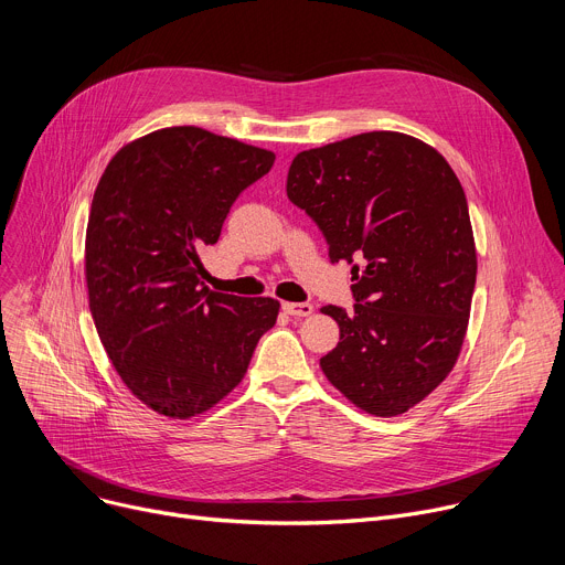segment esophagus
Returning a JSON list of instances; mask_svg holds the SVG:
<instances>
[{"mask_svg":"<svg viewBox=\"0 0 565 565\" xmlns=\"http://www.w3.org/2000/svg\"><path fill=\"white\" fill-rule=\"evenodd\" d=\"M282 310L289 317H310L315 312V308L310 302H282Z\"/></svg>","mask_w":565,"mask_h":565,"instance_id":"obj_1","label":"esophagus"}]
</instances>
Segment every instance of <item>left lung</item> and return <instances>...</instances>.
<instances>
[{
  "instance_id": "obj_1",
  "label": "left lung",
  "mask_w": 565,
  "mask_h": 565,
  "mask_svg": "<svg viewBox=\"0 0 565 565\" xmlns=\"http://www.w3.org/2000/svg\"><path fill=\"white\" fill-rule=\"evenodd\" d=\"M287 196L353 265L355 312L326 306L339 343L326 377L360 409L398 416L452 371L468 328L477 253L466 194L425 142L373 131L300 151Z\"/></svg>"
}]
</instances>
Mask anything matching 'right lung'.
I'll list each match as a JSON object with an SVG mask.
<instances>
[{"instance_id": "add662e5", "label": "right lung", "mask_w": 565, "mask_h": 565, "mask_svg": "<svg viewBox=\"0 0 565 565\" xmlns=\"http://www.w3.org/2000/svg\"><path fill=\"white\" fill-rule=\"evenodd\" d=\"M274 160L171 126L124 145L102 173L85 231L90 312L121 382L162 416L192 418L226 398L278 319L274 298L210 291L199 257Z\"/></svg>"}]
</instances>
